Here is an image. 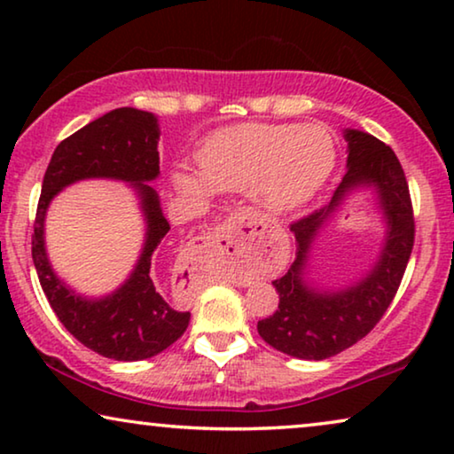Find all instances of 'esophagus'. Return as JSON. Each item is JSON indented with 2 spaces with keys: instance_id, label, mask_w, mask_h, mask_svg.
<instances>
[{
  "instance_id": "34e87169",
  "label": "esophagus",
  "mask_w": 454,
  "mask_h": 454,
  "mask_svg": "<svg viewBox=\"0 0 454 454\" xmlns=\"http://www.w3.org/2000/svg\"><path fill=\"white\" fill-rule=\"evenodd\" d=\"M202 239V247H207V250H215V252H229V247L238 254L241 252V246H239V239L235 238V229L231 225H225V227H219L216 231L208 233L207 238H200Z\"/></svg>"
}]
</instances>
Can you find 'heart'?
<instances>
[{"label": "heart", "mask_w": 454, "mask_h": 454, "mask_svg": "<svg viewBox=\"0 0 454 454\" xmlns=\"http://www.w3.org/2000/svg\"><path fill=\"white\" fill-rule=\"evenodd\" d=\"M334 142L320 126L238 123L215 129L196 151L198 171L177 167L173 185L185 196L246 192L272 215L312 200L334 169Z\"/></svg>", "instance_id": "1"}]
</instances>
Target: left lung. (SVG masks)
I'll return each mask as SVG.
<instances>
[{
  "label": "left lung",
  "instance_id": "8db88e82",
  "mask_svg": "<svg viewBox=\"0 0 454 454\" xmlns=\"http://www.w3.org/2000/svg\"><path fill=\"white\" fill-rule=\"evenodd\" d=\"M347 173L333 200L291 225L297 252L291 269L272 281L278 308L258 322V334L297 359H326L364 339L399 289L413 250V210L403 167L390 146L362 129H343ZM357 191H372L385 223L377 260L349 286L326 288L309 277L311 247L332 216Z\"/></svg>",
  "mask_w": 454,
  "mask_h": 454
}]
</instances>
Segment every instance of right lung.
<instances>
[{
  "instance_id": "1",
  "label": "right lung",
  "mask_w": 454,
  "mask_h": 454,
  "mask_svg": "<svg viewBox=\"0 0 454 454\" xmlns=\"http://www.w3.org/2000/svg\"><path fill=\"white\" fill-rule=\"evenodd\" d=\"M159 136V117L134 107L114 109L90 121L55 148L36 208L33 260L55 316L84 347L117 362L157 356L190 325V312L173 306L151 277L153 254L171 229L151 185L160 176ZM84 178L128 183L139 198L145 221V244L133 272L120 288L98 298L76 294L52 270L44 246L48 204L67 184Z\"/></svg>"
}]
</instances>
